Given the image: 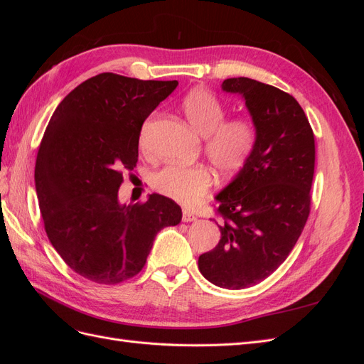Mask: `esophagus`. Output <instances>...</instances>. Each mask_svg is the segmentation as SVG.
Wrapping results in <instances>:
<instances>
[{"instance_id":"esophagus-1","label":"esophagus","mask_w":364,"mask_h":364,"mask_svg":"<svg viewBox=\"0 0 364 364\" xmlns=\"http://www.w3.org/2000/svg\"><path fill=\"white\" fill-rule=\"evenodd\" d=\"M194 220H197L194 213L188 211V209H183V211H182V222L188 223V222H194Z\"/></svg>"}]
</instances>
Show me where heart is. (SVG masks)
<instances>
[{
  "label": "heart",
  "mask_w": 364,
  "mask_h": 364,
  "mask_svg": "<svg viewBox=\"0 0 364 364\" xmlns=\"http://www.w3.org/2000/svg\"><path fill=\"white\" fill-rule=\"evenodd\" d=\"M183 112L190 126L205 138V155L220 174L234 176L245 168L257 147L255 121L249 117L226 119V105L205 90L186 95ZM151 185L174 202L194 205L211 188L213 174L202 164H168L153 174Z\"/></svg>",
  "instance_id": "heart-1"
}]
</instances>
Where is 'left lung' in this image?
<instances>
[{"label": "left lung", "mask_w": 364, "mask_h": 364, "mask_svg": "<svg viewBox=\"0 0 364 364\" xmlns=\"http://www.w3.org/2000/svg\"><path fill=\"white\" fill-rule=\"evenodd\" d=\"M258 127L253 155L215 197L222 238L199 257L203 277L228 290L257 285L287 259L311 209L314 134L296 98L247 77L226 79Z\"/></svg>", "instance_id": "8db88e82"}]
</instances>
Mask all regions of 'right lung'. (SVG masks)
<instances>
[{"instance_id": "add662e5", "label": "right lung", "mask_w": 364, "mask_h": 364, "mask_svg": "<svg viewBox=\"0 0 364 364\" xmlns=\"http://www.w3.org/2000/svg\"><path fill=\"white\" fill-rule=\"evenodd\" d=\"M178 86L102 73L63 98L41 141L35 182L47 237L67 266L97 284L138 274L156 234L182 220L161 194L119 205L123 171L138 162L142 124Z\"/></svg>"}]
</instances>
